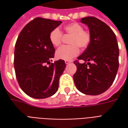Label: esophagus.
Segmentation results:
<instances>
[{"mask_svg": "<svg viewBox=\"0 0 128 128\" xmlns=\"http://www.w3.org/2000/svg\"><path fill=\"white\" fill-rule=\"evenodd\" d=\"M70 62H71L70 60H65V63H66V64H69V63H70Z\"/></svg>", "mask_w": 128, "mask_h": 128, "instance_id": "esophagus-1", "label": "esophagus"}]
</instances>
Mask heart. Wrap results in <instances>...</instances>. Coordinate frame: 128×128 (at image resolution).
<instances>
[{"label": "heart", "instance_id": "b5f03b06", "mask_svg": "<svg viewBox=\"0 0 128 128\" xmlns=\"http://www.w3.org/2000/svg\"><path fill=\"white\" fill-rule=\"evenodd\" d=\"M64 32L70 35V45H64L56 51L57 58L64 60H70L78 56L80 53L79 46L85 48L91 40V36L88 32L84 30L82 25L78 22H72L66 24L64 27ZM63 34L59 28H56L49 34V40L54 46H59L61 44Z\"/></svg>", "mask_w": 128, "mask_h": 128}]
</instances>
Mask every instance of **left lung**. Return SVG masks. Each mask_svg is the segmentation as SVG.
Listing matches in <instances>:
<instances>
[{"label":"left lung","mask_w":128,"mask_h":128,"mask_svg":"<svg viewBox=\"0 0 128 128\" xmlns=\"http://www.w3.org/2000/svg\"><path fill=\"white\" fill-rule=\"evenodd\" d=\"M88 25L91 36L90 44L78 60L73 80L82 93L98 95L109 88L118 68V46L114 33L103 21L92 16L82 18ZM80 59L85 62H78Z\"/></svg>","instance_id":"1"}]
</instances>
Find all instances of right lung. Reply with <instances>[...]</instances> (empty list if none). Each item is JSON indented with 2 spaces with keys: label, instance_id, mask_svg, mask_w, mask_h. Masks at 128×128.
Wrapping results in <instances>:
<instances>
[{
  "label": "right lung",
  "instance_id": "right-lung-1",
  "mask_svg": "<svg viewBox=\"0 0 128 128\" xmlns=\"http://www.w3.org/2000/svg\"><path fill=\"white\" fill-rule=\"evenodd\" d=\"M61 23L36 18L22 29L16 40L14 61L16 77L21 89L31 97L47 98L58 89L66 64L63 60L50 62L56 50L49 34Z\"/></svg>",
  "mask_w": 128,
  "mask_h": 128
}]
</instances>
